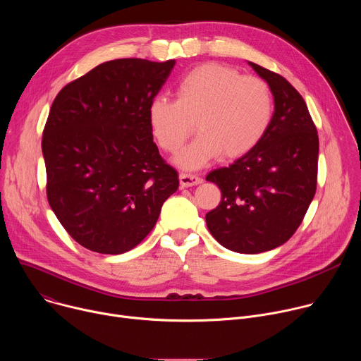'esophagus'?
<instances>
[{
	"instance_id": "obj_1",
	"label": "esophagus",
	"mask_w": 361,
	"mask_h": 361,
	"mask_svg": "<svg viewBox=\"0 0 361 361\" xmlns=\"http://www.w3.org/2000/svg\"><path fill=\"white\" fill-rule=\"evenodd\" d=\"M202 178L195 176V174H187V173H181L180 174V184L181 187H192L197 184H201Z\"/></svg>"
}]
</instances>
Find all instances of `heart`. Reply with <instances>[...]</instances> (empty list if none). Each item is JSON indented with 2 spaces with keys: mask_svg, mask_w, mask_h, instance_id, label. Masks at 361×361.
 <instances>
[{
  "mask_svg": "<svg viewBox=\"0 0 361 361\" xmlns=\"http://www.w3.org/2000/svg\"><path fill=\"white\" fill-rule=\"evenodd\" d=\"M271 117L269 85L219 64L191 70L177 88V99L156 97L148 109L152 135L167 152L183 147L197 121L200 134L176 159L187 170L209 164L220 152L228 159L244 156L260 142Z\"/></svg>",
  "mask_w": 361,
  "mask_h": 361,
  "instance_id": "heart-1",
  "label": "heart"
}]
</instances>
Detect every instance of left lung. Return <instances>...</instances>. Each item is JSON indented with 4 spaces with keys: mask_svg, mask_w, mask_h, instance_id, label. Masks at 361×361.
<instances>
[{
    "mask_svg": "<svg viewBox=\"0 0 361 361\" xmlns=\"http://www.w3.org/2000/svg\"><path fill=\"white\" fill-rule=\"evenodd\" d=\"M250 66L274 95L270 126L241 159L205 177L221 190L205 216L209 231L241 254L273 250L295 233L316 194L319 164L317 128L300 92L280 74Z\"/></svg>",
    "mask_w": 361,
    "mask_h": 361,
    "instance_id": "8db88e82",
    "label": "left lung"
}]
</instances>
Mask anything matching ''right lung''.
Listing matches in <instances>:
<instances>
[{
  "instance_id": "1",
  "label": "right lung",
  "mask_w": 361,
  "mask_h": 361,
  "mask_svg": "<svg viewBox=\"0 0 361 361\" xmlns=\"http://www.w3.org/2000/svg\"><path fill=\"white\" fill-rule=\"evenodd\" d=\"M174 64L102 63L68 82L51 106L41 141L47 198L67 233L91 251L123 254L138 245L178 188L148 121Z\"/></svg>"
}]
</instances>
